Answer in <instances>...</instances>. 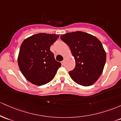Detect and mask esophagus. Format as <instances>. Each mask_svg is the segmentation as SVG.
Masks as SVG:
<instances>
[{"mask_svg":"<svg viewBox=\"0 0 121 121\" xmlns=\"http://www.w3.org/2000/svg\"><path fill=\"white\" fill-rule=\"evenodd\" d=\"M65 60H62V62H61V63H62V65H65Z\"/></svg>","mask_w":121,"mask_h":121,"instance_id":"1","label":"esophagus"}]
</instances>
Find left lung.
<instances>
[{
	"label": "left lung",
	"instance_id": "left-lung-1",
	"mask_svg": "<svg viewBox=\"0 0 121 121\" xmlns=\"http://www.w3.org/2000/svg\"><path fill=\"white\" fill-rule=\"evenodd\" d=\"M60 39L70 47L75 67L69 72L74 82L83 86L93 85L104 70L106 54L97 38L82 31L69 32Z\"/></svg>",
	"mask_w": 121,
	"mask_h": 121
}]
</instances>
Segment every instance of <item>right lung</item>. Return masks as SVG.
Instances as JSON below:
<instances>
[{"label":"right lung","mask_w":121,"mask_h":121,"mask_svg":"<svg viewBox=\"0 0 121 121\" xmlns=\"http://www.w3.org/2000/svg\"><path fill=\"white\" fill-rule=\"evenodd\" d=\"M58 38L59 35L39 33L22 43L17 63L23 75L31 83L41 86L50 82L61 66L50 50Z\"/></svg>","instance_id":"obj_1"}]
</instances>
